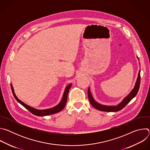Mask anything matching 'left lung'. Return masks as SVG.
Instances as JSON below:
<instances>
[{
  "instance_id": "left-lung-1",
  "label": "left lung",
  "mask_w": 150,
  "mask_h": 150,
  "mask_svg": "<svg viewBox=\"0 0 150 150\" xmlns=\"http://www.w3.org/2000/svg\"><path fill=\"white\" fill-rule=\"evenodd\" d=\"M140 81H141V76H140V71H139V73H138V78H137V82H136V83H135L134 88L131 91V92L129 94H128L122 100V101L119 104H118L117 105L108 106V105H102V104H100L98 103L93 98V97L91 95V93L90 92V90L88 88V97L89 101H90V103L91 104V105L94 107V108L95 109L98 110L103 111V112H109L119 111V110H122L123 108H124L125 107L126 105V104L128 103H129L130 101L136 96V95L137 94V93L138 92L139 88Z\"/></svg>"
}]
</instances>
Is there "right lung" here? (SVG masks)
Segmentation results:
<instances>
[{
	"instance_id": "right-lung-1",
	"label": "right lung",
	"mask_w": 150,
	"mask_h": 150,
	"mask_svg": "<svg viewBox=\"0 0 150 150\" xmlns=\"http://www.w3.org/2000/svg\"><path fill=\"white\" fill-rule=\"evenodd\" d=\"M11 89H12V94H13L14 97L15 98V99L16 100V101L18 102H19L21 105H23L25 108H26L28 110H29L32 114H33L35 116H47V115H53V114L58 113V112H60L61 110H62L63 109V108H65V106L66 103H67V101L69 90L70 88L71 87L72 83L69 84L68 86L66 87V88L65 90V92H64V94H63V97H62V99L61 101L60 102V103L58 105H57L56 106L54 107V108H50V109H46V110H37V109H35L33 108H31V107L29 106L28 105L25 104L22 101H21L20 100H19L18 98V97L16 96V95L14 93V90H13V88L12 87V85L11 84Z\"/></svg>"
}]
</instances>
